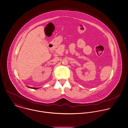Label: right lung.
I'll return each instance as SVG.
<instances>
[{"label": "right lung", "instance_id": "1", "mask_svg": "<svg viewBox=\"0 0 128 128\" xmlns=\"http://www.w3.org/2000/svg\"><path fill=\"white\" fill-rule=\"evenodd\" d=\"M28 88H32V89H38V88H35V87H29V86H28Z\"/></svg>", "mask_w": 128, "mask_h": 128}]
</instances>
